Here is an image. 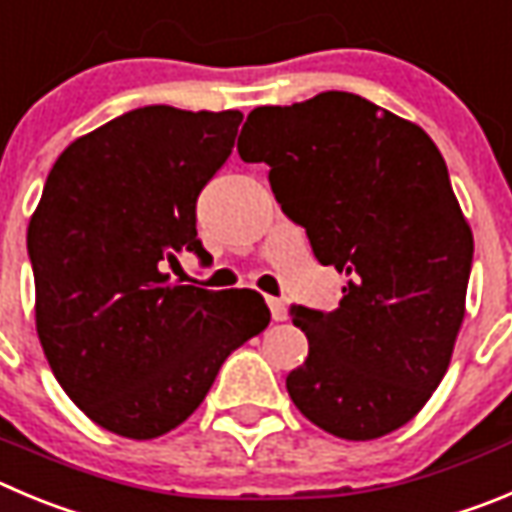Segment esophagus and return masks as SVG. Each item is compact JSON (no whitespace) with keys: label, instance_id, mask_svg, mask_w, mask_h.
<instances>
[{"label":"esophagus","instance_id":"obj_1","mask_svg":"<svg viewBox=\"0 0 512 512\" xmlns=\"http://www.w3.org/2000/svg\"><path fill=\"white\" fill-rule=\"evenodd\" d=\"M267 305H270L272 321H285V315H288V310H285L283 300H280V298H267Z\"/></svg>","mask_w":512,"mask_h":512}]
</instances>
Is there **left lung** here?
<instances>
[{
    "label": "left lung",
    "mask_w": 512,
    "mask_h": 512,
    "mask_svg": "<svg viewBox=\"0 0 512 512\" xmlns=\"http://www.w3.org/2000/svg\"><path fill=\"white\" fill-rule=\"evenodd\" d=\"M245 127L242 161L270 166L283 212L348 278L331 313L290 308L308 336L290 399L333 437H384L422 412L465 318L472 232L442 154L417 123L341 90L255 108Z\"/></svg>",
    "instance_id": "1"
}]
</instances>
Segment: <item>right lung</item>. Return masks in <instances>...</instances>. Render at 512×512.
Instances as JSON below:
<instances>
[{
    "mask_svg": "<svg viewBox=\"0 0 512 512\" xmlns=\"http://www.w3.org/2000/svg\"><path fill=\"white\" fill-rule=\"evenodd\" d=\"M240 111L146 105L75 138L27 227L35 326L52 374L98 427L154 439L194 414L224 358L270 323L260 293L179 285L197 199L229 159Z\"/></svg>",
    "mask_w": 512,
    "mask_h": 512,
    "instance_id": "add662e5",
    "label": "right lung"
}]
</instances>
